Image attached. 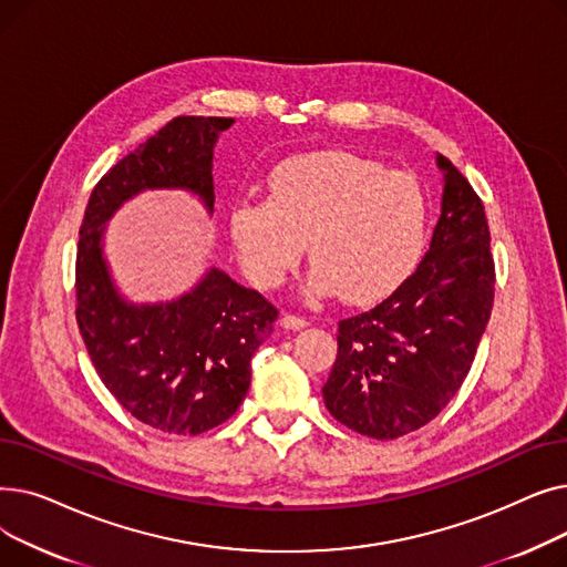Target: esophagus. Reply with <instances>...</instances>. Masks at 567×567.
I'll return each instance as SVG.
<instances>
[{"label": "esophagus", "instance_id": "obj_1", "mask_svg": "<svg viewBox=\"0 0 567 567\" xmlns=\"http://www.w3.org/2000/svg\"><path fill=\"white\" fill-rule=\"evenodd\" d=\"M280 323L287 331H301V329H306V326H310V321L306 317H296V315H285Z\"/></svg>", "mask_w": 567, "mask_h": 567}]
</instances>
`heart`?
Segmentation results:
<instances>
[{
  "mask_svg": "<svg viewBox=\"0 0 567 567\" xmlns=\"http://www.w3.org/2000/svg\"><path fill=\"white\" fill-rule=\"evenodd\" d=\"M271 197H241L229 214L234 248L257 287H278L306 244V289L372 301L421 259L430 206L419 178L347 152L296 156L268 178Z\"/></svg>",
  "mask_w": 567,
  "mask_h": 567,
  "instance_id": "obj_1",
  "label": "heart"
}]
</instances>
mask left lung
I'll list each match as a JSON object with an SVG mask.
<instances>
[{
    "mask_svg": "<svg viewBox=\"0 0 567 567\" xmlns=\"http://www.w3.org/2000/svg\"><path fill=\"white\" fill-rule=\"evenodd\" d=\"M441 216L419 268L377 308L338 323V359L323 383L336 421L372 439L427 425L471 370L494 303L485 206L441 154Z\"/></svg>",
    "mask_w": 567,
    "mask_h": 567,
    "instance_id": "1",
    "label": "left lung"
}]
</instances>
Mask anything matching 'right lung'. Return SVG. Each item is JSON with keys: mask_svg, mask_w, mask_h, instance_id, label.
<instances>
[{"mask_svg": "<svg viewBox=\"0 0 567 567\" xmlns=\"http://www.w3.org/2000/svg\"><path fill=\"white\" fill-rule=\"evenodd\" d=\"M227 116H176L118 161L80 227L78 326L105 389L148 427L195 436L225 423L250 389V361L278 310L223 268L169 301H133L105 257L112 216L146 190H182L214 214V148Z\"/></svg>", "mask_w": 567, "mask_h": 567, "instance_id": "obj_1", "label": "right lung"}]
</instances>
